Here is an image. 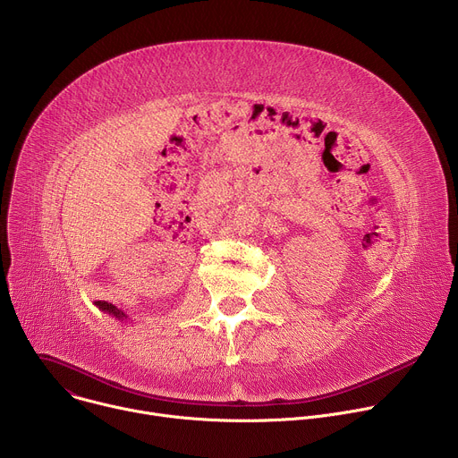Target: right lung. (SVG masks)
I'll list each match as a JSON object with an SVG mask.
<instances>
[{
	"label": "right lung",
	"instance_id": "1",
	"mask_svg": "<svg viewBox=\"0 0 458 458\" xmlns=\"http://www.w3.org/2000/svg\"><path fill=\"white\" fill-rule=\"evenodd\" d=\"M96 306H98L101 311H105V313L112 315L115 320H124V318H128V315H126L123 310H117L114 304H108V302H101V301H98V302H96Z\"/></svg>",
	"mask_w": 458,
	"mask_h": 458
}]
</instances>
